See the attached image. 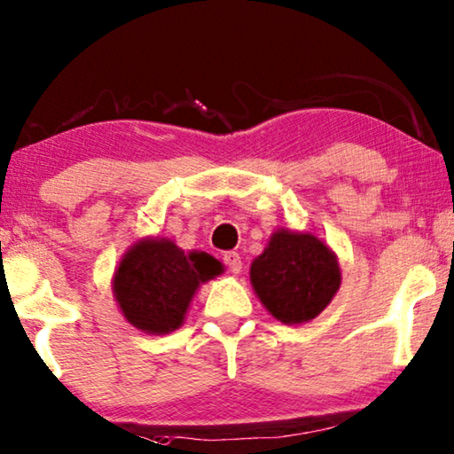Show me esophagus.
I'll list each match as a JSON object with an SVG mask.
<instances>
[{
    "mask_svg": "<svg viewBox=\"0 0 454 454\" xmlns=\"http://www.w3.org/2000/svg\"><path fill=\"white\" fill-rule=\"evenodd\" d=\"M223 263L227 265V269L231 273H241V267H243V263H241V257H239V253H235V251H227L225 255H223Z\"/></svg>",
    "mask_w": 454,
    "mask_h": 454,
    "instance_id": "34e87169",
    "label": "esophagus"
}]
</instances>
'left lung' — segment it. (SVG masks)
Wrapping results in <instances>:
<instances>
[{
  "instance_id": "obj_1",
  "label": "left lung",
  "mask_w": 454,
  "mask_h": 454,
  "mask_svg": "<svg viewBox=\"0 0 454 454\" xmlns=\"http://www.w3.org/2000/svg\"><path fill=\"white\" fill-rule=\"evenodd\" d=\"M251 283L275 319L295 325L315 319L340 285L335 253L311 233L277 231L251 265Z\"/></svg>"
}]
</instances>
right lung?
Instances as JSON below:
<instances>
[{
    "mask_svg": "<svg viewBox=\"0 0 454 454\" xmlns=\"http://www.w3.org/2000/svg\"><path fill=\"white\" fill-rule=\"evenodd\" d=\"M221 271L223 265L207 253L185 255L173 241L143 239L119 263L114 293L133 327L165 335L181 327L199 283Z\"/></svg>",
    "mask_w": 454,
    "mask_h": 454,
    "instance_id": "right-lung-1",
    "label": "right lung"
}]
</instances>
